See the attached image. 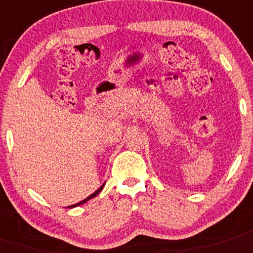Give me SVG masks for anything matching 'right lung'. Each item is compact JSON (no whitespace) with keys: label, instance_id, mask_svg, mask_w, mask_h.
Returning a JSON list of instances; mask_svg holds the SVG:
<instances>
[{"label":"right lung","instance_id":"1","mask_svg":"<svg viewBox=\"0 0 253 253\" xmlns=\"http://www.w3.org/2000/svg\"><path fill=\"white\" fill-rule=\"evenodd\" d=\"M104 186H105V184H102V185H101V186H100V188H99V189H97L96 192H94V193H92V194H91V195H89V197H87V198H86V199L82 200V202L77 203V204H74V205H70V207H68V208H70V209H73V208H77V207H79V205H83V204H85V203H86V202H89V200H90V199H92V198H95V197H96V195H97V194H99V193H100V192H101V190H102V188H104Z\"/></svg>","mask_w":253,"mask_h":253}]
</instances>
